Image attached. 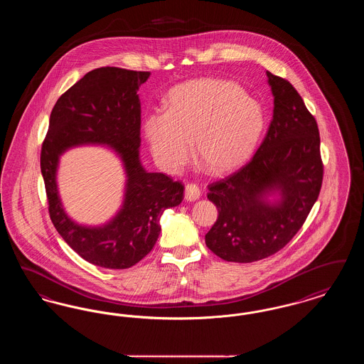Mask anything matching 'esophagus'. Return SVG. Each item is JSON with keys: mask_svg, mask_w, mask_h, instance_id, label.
Wrapping results in <instances>:
<instances>
[{"mask_svg": "<svg viewBox=\"0 0 364 364\" xmlns=\"http://www.w3.org/2000/svg\"><path fill=\"white\" fill-rule=\"evenodd\" d=\"M200 196V190L196 184H187L186 186V192H184V198L188 202H195L196 199H199Z\"/></svg>", "mask_w": 364, "mask_h": 364, "instance_id": "obj_1", "label": "esophagus"}]
</instances>
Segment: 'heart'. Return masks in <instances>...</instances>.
<instances>
[{"mask_svg":"<svg viewBox=\"0 0 364 364\" xmlns=\"http://www.w3.org/2000/svg\"><path fill=\"white\" fill-rule=\"evenodd\" d=\"M266 124L263 106L240 85L203 77L174 87L168 110L144 119V134L156 164L177 172L192 154L210 174L235 171L255 151Z\"/></svg>","mask_w":364,"mask_h":364,"instance_id":"obj_1","label":"heart"}]
</instances>
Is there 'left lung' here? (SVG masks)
<instances>
[{
	"instance_id": "left-lung-1",
	"label": "left lung",
	"mask_w": 364,
	"mask_h": 364,
	"mask_svg": "<svg viewBox=\"0 0 364 364\" xmlns=\"http://www.w3.org/2000/svg\"><path fill=\"white\" fill-rule=\"evenodd\" d=\"M273 120L257 153L235 173L208 184L218 218L206 245L221 259H264L292 240L318 199L323 178L318 125L294 87L266 72ZM280 199L272 204L269 194Z\"/></svg>"
}]
</instances>
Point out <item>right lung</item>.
<instances>
[{
	"instance_id": "obj_1",
	"label": "right lung",
	"mask_w": 364,
	"mask_h": 364,
	"mask_svg": "<svg viewBox=\"0 0 364 364\" xmlns=\"http://www.w3.org/2000/svg\"><path fill=\"white\" fill-rule=\"evenodd\" d=\"M150 72L116 67L86 73L54 105L41 151L53 225L83 259L105 269H128L156 245L159 218L178 206L184 186L164 173L147 172L139 159L140 101L138 90ZM104 144L122 158L127 174L119 213L102 227L79 226L62 208L56 188L58 161L70 146Z\"/></svg>"
}]
</instances>
